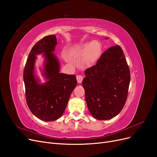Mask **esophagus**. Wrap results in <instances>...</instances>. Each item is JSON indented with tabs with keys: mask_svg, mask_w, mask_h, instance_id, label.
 I'll return each instance as SVG.
<instances>
[{
	"mask_svg": "<svg viewBox=\"0 0 157 157\" xmlns=\"http://www.w3.org/2000/svg\"><path fill=\"white\" fill-rule=\"evenodd\" d=\"M77 80L78 83H81V82H82V81L83 80V77H82V75H77Z\"/></svg>",
	"mask_w": 157,
	"mask_h": 157,
	"instance_id": "34e87169",
	"label": "esophagus"
}]
</instances>
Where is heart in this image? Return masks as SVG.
<instances>
[{
  "instance_id": "b5f03b06",
  "label": "heart",
  "mask_w": 157,
  "mask_h": 157,
  "mask_svg": "<svg viewBox=\"0 0 157 157\" xmlns=\"http://www.w3.org/2000/svg\"><path fill=\"white\" fill-rule=\"evenodd\" d=\"M101 51L100 44L96 41H91L90 44H86L78 51V54L85 56L86 62L89 63L94 62L98 58Z\"/></svg>"
}]
</instances>
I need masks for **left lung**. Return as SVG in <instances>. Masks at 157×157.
Listing matches in <instances>:
<instances>
[{
	"label": "left lung",
	"mask_w": 157,
	"mask_h": 157,
	"mask_svg": "<svg viewBox=\"0 0 157 157\" xmlns=\"http://www.w3.org/2000/svg\"><path fill=\"white\" fill-rule=\"evenodd\" d=\"M84 73L82 86L91 114L99 120L117 116L125 104L131 80L130 69L121 47L108 48Z\"/></svg>",
	"instance_id": "1"
}]
</instances>
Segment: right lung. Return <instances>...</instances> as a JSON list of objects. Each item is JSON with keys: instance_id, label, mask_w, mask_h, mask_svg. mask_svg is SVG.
<instances>
[{"instance_id": "1", "label": "right lung", "mask_w": 157, "mask_h": 157, "mask_svg": "<svg viewBox=\"0 0 157 157\" xmlns=\"http://www.w3.org/2000/svg\"><path fill=\"white\" fill-rule=\"evenodd\" d=\"M56 44L55 35L45 36L37 41L29 53L23 71L26 103L36 117L45 121L62 116L77 84L75 75L59 73L58 61L52 53ZM41 53L46 59L44 75L49 80L44 85L38 84L33 74L35 55Z\"/></svg>"}]
</instances>
